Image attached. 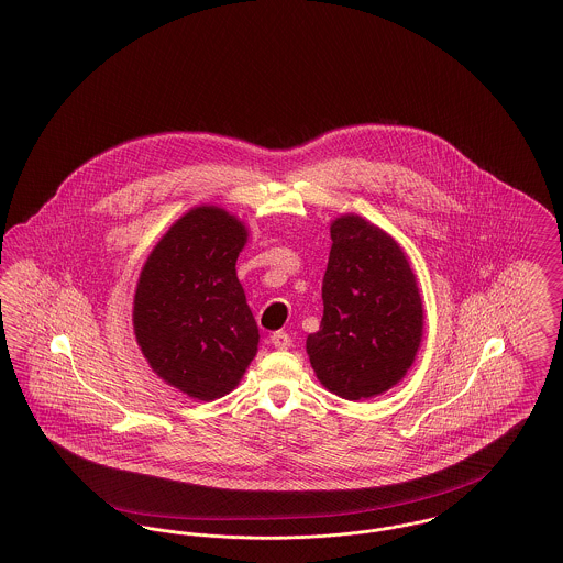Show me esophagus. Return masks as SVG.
<instances>
[{
    "instance_id": "esophagus-1",
    "label": "esophagus",
    "mask_w": 563,
    "mask_h": 563,
    "mask_svg": "<svg viewBox=\"0 0 563 563\" xmlns=\"http://www.w3.org/2000/svg\"><path fill=\"white\" fill-rule=\"evenodd\" d=\"M269 340H272V344H274L276 349H280V351H287V349L291 346V342H294L287 331H274V333L269 335Z\"/></svg>"
}]
</instances>
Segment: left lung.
Masks as SVG:
<instances>
[{
	"label": "left lung",
	"instance_id": "8db88e82",
	"mask_svg": "<svg viewBox=\"0 0 563 563\" xmlns=\"http://www.w3.org/2000/svg\"><path fill=\"white\" fill-rule=\"evenodd\" d=\"M323 319L306 340L317 378L331 394H385L415 362L423 303L410 264L389 233L357 214L331 223Z\"/></svg>",
	"mask_w": 563,
	"mask_h": 563
}]
</instances>
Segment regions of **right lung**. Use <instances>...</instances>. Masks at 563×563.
<instances>
[{"label": "right lung", "mask_w": 563, "mask_h": 563, "mask_svg": "<svg viewBox=\"0 0 563 563\" xmlns=\"http://www.w3.org/2000/svg\"><path fill=\"white\" fill-rule=\"evenodd\" d=\"M244 225L214 206L178 219L142 267L133 330L151 367L198 399L230 394L257 353L260 330L235 276Z\"/></svg>", "instance_id": "obj_1"}]
</instances>
